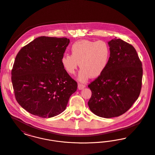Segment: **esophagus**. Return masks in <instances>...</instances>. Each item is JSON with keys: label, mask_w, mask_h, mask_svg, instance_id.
Wrapping results in <instances>:
<instances>
[{"label": "esophagus", "mask_w": 155, "mask_h": 155, "mask_svg": "<svg viewBox=\"0 0 155 155\" xmlns=\"http://www.w3.org/2000/svg\"><path fill=\"white\" fill-rule=\"evenodd\" d=\"M85 87V85L82 84H78V88L80 90L84 88Z\"/></svg>", "instance_id": "1"}]
</instances>
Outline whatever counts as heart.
<instances>
[{
    "mask_svg": "<svg viewBox=\"0 0 155 155\" xmlns=\"http://www.w3.org/2000/svg\"><path fill=\"white\" fill-rule=\"evenodd\" d=\"M72 54L64 53L61 64L65 71L74 75L78 67H81L78 79L86 82L92 77L96 78L103 74L110 57V48L103 41H92L82 39L74 42L71 48Z\"/></svg>",
    "mask_w": 155,
    "mask_h": 155,
    "instance_id": "heart-1",
    "label": "heart"
}]
</instances>
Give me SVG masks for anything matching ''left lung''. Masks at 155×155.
<instances>
[{
	"label": "left lung",
	"mask_w": 155,
	"mask_h": 155,
	"mask_svg": "<svg viewBox=\"0 0 155 155\" xmlns=\"http://www.w3.org/2000/svg\"><path fill=\"white\" fill-rule=\"evenodd\" d=\"M110 57L103 74L90 84L89 107L96 116L117 117L133 106L140 94L142 64L131 45L114 38L108 42Z\"/></svg>",
	"instance_id": "left-lung-1"
}]
</instances>
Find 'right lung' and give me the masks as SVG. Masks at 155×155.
<instances>
[{
    "instance_id": "obj_1",
    "label": "right lung",
    "mask_w": 155,
    "mask_h": 155,
    "mask_svg": "<svg viewBox=\"0 0 155 155\" xmlns=\"http://www.w3.org/2000/svg\"><path fill=\"white\" fill-rule=\"evenodd\" d=\"M69 43L66 38L38 37L17 53L12 82L16 101L31 114L42 118L58 115L77 91V82L61 64Z\"/></svg>"
}]
</instances>
